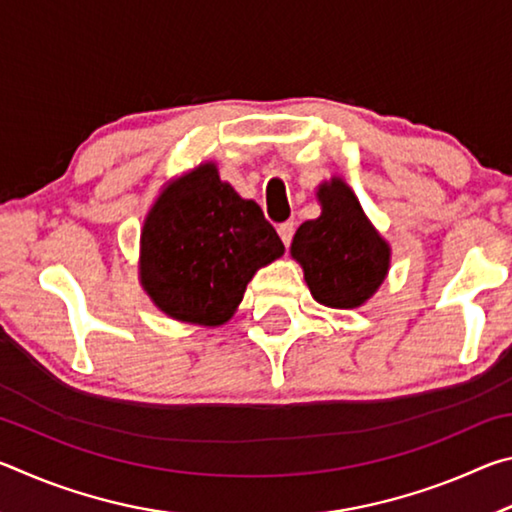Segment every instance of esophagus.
<instances>
[{
  "instance_id": "esophagus-1",
  "label": "esophagus",
  "mask_w": 512,
  "mask_h": 512,
  "mask_svg": "<svg viewBox=\"0 0 512 512\" xmlns=\"http://www.w3.org/2000/svg\"><path fill=\"white\" fill-rule=\"evenodd\" d=\"M293 232H296V223H293V221H284V223L277 225V235H280V239H282V244H284V246H289V244H291Z\"/></svg>"
}]
</instances>
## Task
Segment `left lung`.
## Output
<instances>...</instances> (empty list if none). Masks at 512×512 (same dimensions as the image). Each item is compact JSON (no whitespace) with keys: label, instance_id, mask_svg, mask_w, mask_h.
Returning a JSON list of instances; mask_svg holds the SVG:
<instances>
[{"label":"left lung","instance_id":"left-lung-1","mask_svg":"<svg viewBox=\"0 0 512 512\" xmlns=\"http://www.w3.org/2000/svg\"><path fill=\"white\" fill-rule=\"evenodd\" d=\"M318 198L323 214L300 225L291 255L305 268L311 296L320 305L359 307L384 282L391 250L343 180L320 187Z\"/></svg>","mask_w":512,"mask_h":512}]
</instances>
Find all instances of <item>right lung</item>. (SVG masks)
Returning a JSON list of instances; mask_svg holds the SVG:
<instances>
[{
  "label": "right lung",
  "instance_id": "obj_1",
  "mask_svg": "<svg viewBox=\"0 0 512 512\" xmlns=\"http://www.w3.org/2000/svg\"><path fill=\"white\" fill-rule=\"evenodd\" d=\"M282 253L262 207L205 164L167 187L144 221L142 284L171 318L223 325L257 268Z\"/></svg>",
  "mask_w": 512,
  "mask_h": 512
}]
</instances>
